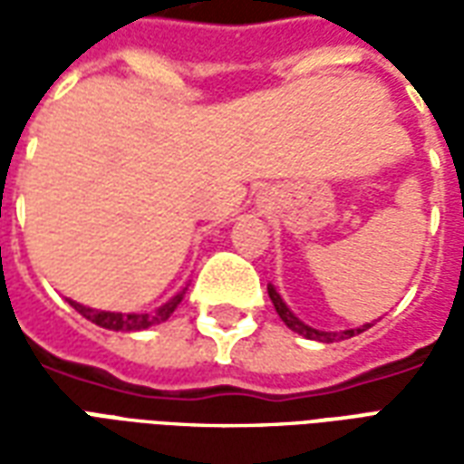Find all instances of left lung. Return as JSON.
Wrapping results in <instances>:
<instances>
[{
  "label": "left lung",
  "mask_w": 464,
  "mask_h": 464,
  "mask_svg": "<svg viewBox=\"0 0 464 464\" xmlns=\"http://www.w3.org/2000/svg\"><path fill=\"white\" fill-rule=\"evenodd\" d=\"M268 295H271L273 305H276V313L281 315V321L291 328L293 333H298V335H303V338H308V341H321V343H335V341H345V338H353V335H358V333L368 331L372 323H368V325H362V328H353V331H343V333H325V331H315V328H311V325H305L303 321H298L295 315L291 313V308L283 303V298L278 295V291L273 288V285H268Z\"/></svg>",
  "instance_id": "left-lung-1"
}]
</instances>
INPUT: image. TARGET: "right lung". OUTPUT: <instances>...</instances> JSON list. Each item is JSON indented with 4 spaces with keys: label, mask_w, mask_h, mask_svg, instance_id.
<instances>
[{
    "label": "right lung",
    "mask_w": 464,
    "mask_h": 464,
    "mask_svg": "<svg viewBox=\"0 0 464 464\" xmlns=\"http://www.w3.org/2000/svg\"><path fill=\"white\" fill-rule=\"evenodd\" d=\"M183 293H179L176 298L161 305L156 313H109V311H94V308H86L82 303H72V308L76 313H82L86 321L96 323L99 328H106V331H121V333H131V331H146L151 325H159V323L169 321L171 313L176 311V305L181 303Z\"/></svg>",
    "instance_id": "1"
}]
</instances>
